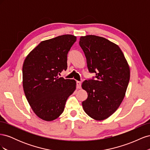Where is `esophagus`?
<instances>
[{
  "instance_id": "34e87169",
  "label": "esophagus",
  "mask_w": 150,
  "mask_h": 150,
  "mask_svg": "<svg viewBox=\"0 0 150 150\" xmlns=\"http://www.w3.org/2000/svg\"><path fill=\"white\" fill-rule=\"evenodd\" d=\"M77 88L78 89H81V83L79 82V81H77Z\"/></svg>"
}]
</instances>
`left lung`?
Masks as SVG:
<instances>
[{"instance_id": "8db88e82", "label": "left lung", "mask_w": 150, "mask_h": 150, "mask_svg": "<svg viewBox=\"0 0 150 150\" xmlns=\"http://www.w3.org/2000/svg\"><path fill=\"white\" fill-rule=\"evenodd\" d=\"M79 44L84 52L90 72L96 80H86L82 88L88 93L83 101L85 112L101 121L111 116L125 96L130 69L123 53L117 44L99 36H81Z\"/></svg>"}]
</instances>
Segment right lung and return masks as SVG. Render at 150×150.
Wrapping results in <instances>:
<instances>
[{"instance_id": "obj_1", "label": "right lung", "mask_w": 150, "mask_h": 150, "mask_svg": "<svg viewBox=\"0 0 150 150\" xmlns=\"http://www.w3.org/2000/svg\"><path fill=\"white\" fill-rule=\"evenodd\" d=\"M76 40V36L71 34L43 40L25 59L24 91L32 110L42 120L57 119L76 90V81L58 76L67 69V54Z\"/></svg>"}]
</instances>
